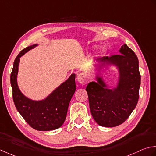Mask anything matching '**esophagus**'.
I'll return each mask as SVG.
<instances>
[{
	"mask_svg": "<svg viewBox=\"0 0 156 156\" xmlns=\"http://www.w3.org/2000/svg\"><path fill=\"white\" fill-rule=\"evenodd\" d=\"M77 81L79 83L85 85L87 82V77L85 73H81L77 75Z\"/></svg>",
	"mask_w": 156,
	"mask_h": 156,
	"instance_id": "esophagus-1",
	"label": "esophagus"
}]
</instances>
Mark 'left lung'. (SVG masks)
Returning <instances> with one entry per match:
<instances>
[{
  "mask_svg": "<svg viewBox=\"0 0 156 156\" xmlns=\"http://www.w3.org/2000/svg\"><path fill=\"white\" fill-rule=\"evenodd\" d=\"M119 54L96 60L98 65L117 70L115 85L107 83L99 69L95 75L96 81L89 83L86 87L91 115L98 125L105 127L125 122L139 100L141 75L137 56L126 44L120 47Z\"/></svg>",
  "mask_w": 156,
  "mask_h": 156,
  "instance_id": "1",
  "label": "left lung"
}]
</instances>
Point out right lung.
I'll return each instance as SVG.
<instances>
[{
    "instance_id": "1",
    "label": "right lung",
    "mask_w": 156,
    "mask_h": 156,
    "mask_svg": "<svg viewBox=\"0 0 156 156\" xmlns=\"http://www.w3.org/2000/svg\"><path fill=\"white\" fill-rule=\"evenodd\" d=\"M37 46L34 44L25 48L16 57L11 74V84L15 107L25 121L37 131H48L60 128L65 122L69 104L76 90L75 74L72 73L42 100H34L25 96L17 83L20 58Z\"/></svg>"
}]
</instances>
